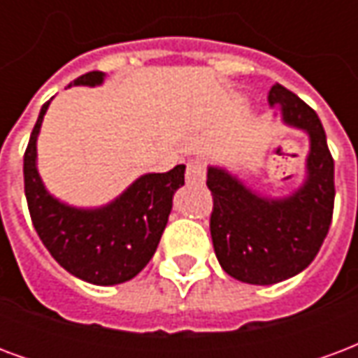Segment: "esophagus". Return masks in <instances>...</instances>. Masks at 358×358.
Returning <instances> with one entry per match:
<instances>
[{"instance_id": "1", "label": "esophagus", "mask_w": 358, "mask_h": 358, "mask_svg": "<svg viewBox=\"0 0 358 358\" xmlns=\"http://www.w3.org/2000/svg\"><path fill=\"white\" fill-rule=\"evenodd\" d=\"M205 178V163L195 159L192 163H187L186 169V182L187 184H197V182H203Z\"/></svg>"}]
</instances>
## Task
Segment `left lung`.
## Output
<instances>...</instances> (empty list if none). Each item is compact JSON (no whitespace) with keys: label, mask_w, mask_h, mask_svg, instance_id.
Returning <instances> with one entry per match:
<instances>
[{"label":"left lung","mask_w":358,"mask_h":358,"mask_svg":"<svg viewBox=\"0 0 358 358\" xmlns=\"http://www.w3.org/2000/svg\"><path fill=\"white\" fill-rule=\"evenodd\" d=\"M268 105L285 126L307 136L299 184L284 195H266L222 164L207 166L215 199L210 238L218 263L226 274L253 285L278 284L313 263L330 230L336 197L334 159L320 118L280 84L270 88Z\"/></svg>","instance_id":"1"}]
</instances>
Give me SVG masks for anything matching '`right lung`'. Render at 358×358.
Here are the masks:
<instances>
[{
    "mask_svg": "<svg viewBox=\"0 0 358 358\" xmlns=\"http://www.w3.org/2000/svg\"><path fill=\"white\" fill-rule=\"evenodd\" d=\"M105 73H88L71 86H101ZM69 86V88H71ZM48 101L40 110L27 153L24 194L36 232L66 272L94 285H117L138 276L161 241L172 197L184 186L186 164L169 172H145L99 207H78L59 199L38 171V136Z\"/></svg>",
    "mask_w": 358,
    "mask_h": 358,
    "instance_id": "1",
    "label": "right lung"
}]
</instances>
